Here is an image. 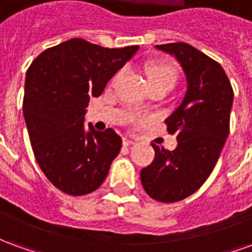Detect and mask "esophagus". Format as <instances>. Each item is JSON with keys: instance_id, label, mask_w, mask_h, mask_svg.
<instances>
[{"instance_id": "obj_1", "label": "esophagus", "mask_w": 252, "mask_h": 252, "mask_svg": "<svg viewBox=\"0 0 252 252\" xmlns=\"http://www.w3.org/2000/svg\"><path fill=\"white\" fill-rule=\"evenodd\" d=\"M123 144H124L126 147H128V146H132V144H135V142H133L132 139H128V137H124V139H123Z\"/></svg>"}]
</instances>
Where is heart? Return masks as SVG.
Returning <instances> with one entry per match:
<instances>
[{
    "label": "heart",
    "instance_id": "heart-1",
    "mask_svg": "<svg viewBox=\"0 0 252 252\" xmlns=\"http://www.w3.org/2000/svg\"><path fill=\"white\" fill-rule=\"evenodd\" d=\"M148 82L153 83H169L174 85L177 81V70L169 64H158V63H150L146 67Z\"/></svg>",
    "mask_w": 252,
    "mask_h": 252
}]
</instances>
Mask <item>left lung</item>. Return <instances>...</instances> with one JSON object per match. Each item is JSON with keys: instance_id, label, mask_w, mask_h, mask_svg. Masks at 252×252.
<instances>
[{"instance_id": "left-lung-1", "label": "left lung", "mask_w": 252, "mask_h": 252, "mask_svg": "<svg viewBox=\"0 0 252 252\" xmlns=\"http://www.w3.org/2000/svg\"><path fill=\"white\" fill-rule=\"evenodd\" d=\"M158 50L175 57L186 75L185 97L164 120L177 133L173 151L155 150L153 163L140 171L142 185L151 198L177 202L202 186L216 166L229 133L233 90L222 67L188 43H169Z\"/></svg>"}]
</instances>
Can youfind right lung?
<instances>
[{"mask_svg": "<svg viewBox=\"0 0 252 252\" xmlns=\"http://www.w3.org/2000/svg\"><path fill=\"white\" fill-rule=\"evenodd\" d=\"M137 46L105 48L71 39L43 51L25 77L23 102L32 150L52 185L70 195L98 189L121 148L112 128L95 131L83 121L90 97H98L106 83Z\"/></svg>", "mask_w": 252, "mask_h": 252, "instance_id": "1", "label": "right lung"}]
</instances>
